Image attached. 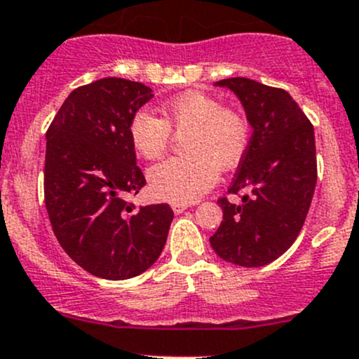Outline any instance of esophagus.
<instances>
[{
  "mask_svg": "<svg viewBox=\"0 0 359 359\" xmlns=\"http://www.w3.org/2000/svg\"><path fill=\"white\" fill-rule=\"evenodd\" d=\"M186 208H187V205H184V203H173L172 205V210L177 213V215H179V213H182Z\"/></svg>",
  "mask_w": 359,
  "mask_h": 359,
  "instance_id": "1",
  "label": "esophagus"
}]
</instances>
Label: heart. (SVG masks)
<instances>
[{"mask_svg":"<svg viewBox=\"0 0 359 359\" xmlns=\"http://www.w3.org/2000/svg\"><path fill=\"white\" fill-rule=\"evenodd\" d=\"M163 119L139 111L128 125L139 156L156 159L168 147L172 132L186 135V156L158 163L149 170V187L170 203H193L217 182L219 170H231L248 147V125L238 112L203 92H186L161 107Z\"/></svg>","mask_w":359,"mask_h":359,"instance_id":"obj_1","label":"heart"}]
</instances>
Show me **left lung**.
I'll return each instance as SVG.
<instances>
[{
	"mask_svg": "<svg viewBox=\"0 0 359 359\" xmlns=\"http://www.w3.org/2000/svg\"><path fill=\"white\" fill-rule=\"evenodd\" d=\"M215 86L238 97L253 133L229 187L245 196L240 205L219 200L224 220L210 245L226 262L266 266L292 247L309 212L316 187L314 128L285 90L248 78Z\"/></svg>",
	"mask_w": 359,
	"mask_h": 359,
	"instance_id": "8db88e82",
	"label": "left lung"
}]
</instances>
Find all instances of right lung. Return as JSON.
I'll return each mask as SVG.
<instances>
[{
    "label": "right lung",
    "mask_w": 359,
    "mask_h": 359,
    "mask_svg": "<svg viewBox=\"0 0 359 359\" xmlns=\"http://www.w3.org/2000/svg\"><path fill=\"white\" fill-rule=\"evenodd\" d=\"M153 90L104 78L72 90L46 132L45 205L60 247L104 280L149 269L166 243L170 205L125 201L144 186L128 125Z\"/></svg>",
    "instance_id": "right-lung-1"
}]
</instances>
